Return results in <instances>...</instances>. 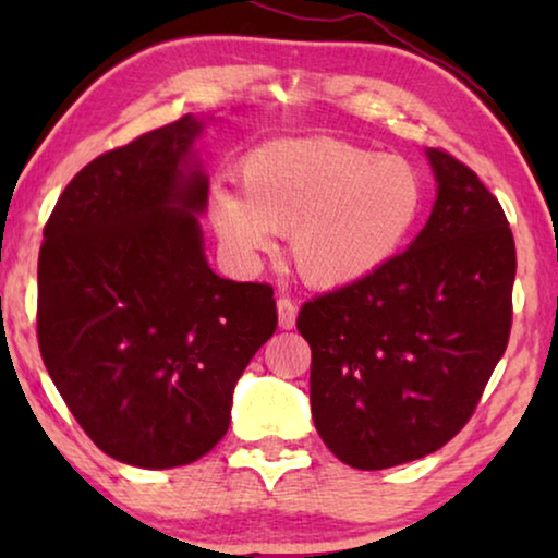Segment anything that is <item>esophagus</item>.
Masks as SVG:
<instances>
[{
  "label": "esophagus",
  "instance_id": "1",
  "mask_svg": "<svg viewBox=\"0 0 558 558\" xmlns=\"http://www.w3.org/2000/svg\"><path fill=\"white\" fill-rule=\"evenodd\" d=\"M277 312H279V327H281V330H292L294 323H296V304L289 300V296H279Z\"/></svg>",
  "mask_w": 558,
  "mask_h": 558
}]
</instances>
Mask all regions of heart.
Segmentation results:
<instances>
[{"mask_svg":"<svg viewBox=\"0 0 558 558\" xmlns=\"http://www.w3.org/2000/svg\"><path fill=\"white\" fill-rule=\"evenodd\" d=\"M241 195L213 187L208 216L239 262L292 235L296 271L335 289L378 274L407 246L422 220L426 187L409 159L332 136L264 142L241 157Z\"/></svg>","mask_w":558,"mask_h":558,"instance_id":"heart-1","label":"heart"}]
</instances>
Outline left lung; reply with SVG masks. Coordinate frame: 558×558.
<instances>
[{
	"label": "left lung",
	"instance_id": "left-lung-1",
	"mask_svg": "<svg viewBox=\"0 0 558 558\" xmlns=\"http://www.w3.org/2000/svg\"><path fill=\"white\" fill-rule=\"evenodd\" d=\"M437 201L373 277L304 302L319 437L355 470L445 447L475 414L513 323L515 241L498 197L449 151L426 149Z\"/></svg>",
	"mask_w": 558,
	"mask_h": 558
}]
</instances>
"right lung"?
<instances>
[{
  "mask_svg": "<svg viewBox=\"0 0 558 558\" xmlns=\"http://www.w3.org/2000/svg\"><path fill=\"white\" fill-rule=\"evenodd\" d=\"M182 117L104 151L58 197L37 258V342L75 422L113 460L208 454L233 386L277 330L274 289L220 279L195 216L208 178Z\"/></svg>",
  "mask_w": 558,
  "mask_h": 558,
  "instance_id": "obj_1",
  "label": "right lung"
}]
</instances>
